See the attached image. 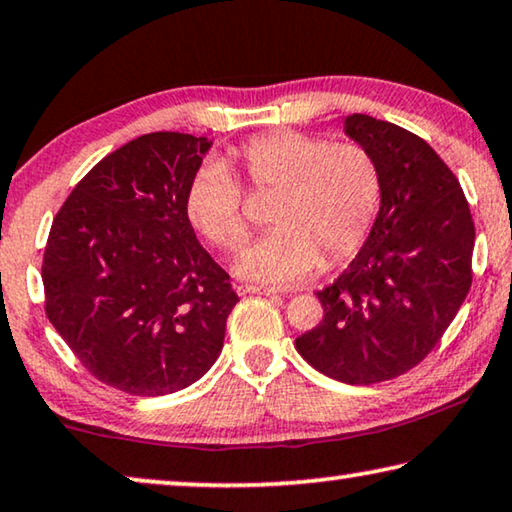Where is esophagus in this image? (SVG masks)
<instances>
[{
    "mask_svg": "<svg viewBox=\"0 0 512 512\" xmlns=\"http://www.w3.org/2000/svg\"><path fill=\"white\" fill-rule=\"evenodd\" d=\"M237 291H239L241 296L243 294H262V296L278 294V289H275V287H262V285H239Z\"/></svg>",
    "mask_w": 512,
    "mask_h": 512,
    "instance_id": "obj_1",
    "label": "esophagus"
}]
</instances>
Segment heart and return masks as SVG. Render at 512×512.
<instances>
[{"label":"heart","instance_id":"obj_1","mask_svg":"<svg viewBox=\"0 0 512 512\" xmlns=\"http://www.w3.org/2000/svg\"><path fill=\"white\" fill-rule=\"evenodd\" d=\"M243 182L275 191L269 232L246 243L237 273L273 285H294L321 266L342 262L362 246L380 205V173L355 143L282 129L257 134L202 166L186 189L191 225L221 250L246 234Z\"/></svg>","mask_w":512,"mask_h":512}]
</instances>
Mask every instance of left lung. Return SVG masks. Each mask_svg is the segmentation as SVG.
Returning a JSON list of instances; mask_svg holds the SVG:
<instances>
[{"label":"left lung","mask_w":512,"mask_h":512,"mask_svg":"<svg viewBox=\"0 0 512 512\" xmlns=\"http://www.w3.org/2000/svg\"><path fill=\"white\" fill-rule=\"evenodd\" d=\"M346 134L376 161L380 212L323 291V321L296 339L316 371L348 385L392 380L426 358L472 287L474 221L458 177L417 134L364 113Z\"/></svg>","instance_id":"1"}]
</instances>
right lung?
<instances>
[{
    "label": "right lung",
    "instance_id": "add662e5",
    "mask_svg": "<svg viewBox=\"0 0 512 512\" xmlns=\"http://www.w3.org/2000/svg\"><path fill=\"white\" fill-rule=\"evenodd\" d=\"M209 145L143 134L97 161L52 221L47 319L84 369L120 392L173 394L221 355L239 296L198 243L184 202Z\"/></svg>",
    "mask_w": 512,
    "mask_h": 512
}]
</instances>
